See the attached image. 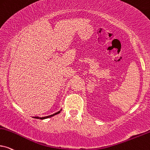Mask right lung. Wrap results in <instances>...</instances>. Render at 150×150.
I'll return each mask as SVG.
<instances>
[{
  "mask_svg": "<svg viewBox=\"0 0 150 150\" xmlns=\"http://www.w3.org/2000/svg\"><path fill=\"white\" fill-rule=\"evenodd\" d=\"M61 110H59L58 111V112H56V113H54V114H52V115H50V116H44V117H38V116H34V118H38V119H41V120H43V119H45V118H51V117H52V116H55V115H56V114H59L60 112H61Z\"/></svg>",
  "mask_w": 150,
  "mask_h": 150,
  "instance_id": "1",
  "label": "right lung"
}]
</instances>
